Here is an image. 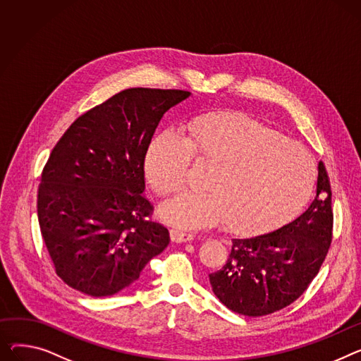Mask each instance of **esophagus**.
Masks as SVG:
<instances>
[{
    "label": "esophagus",
    "mask_w": 361,
    "mask_h": 361,
    "mask_svg": "<svg viewBox=\"0 0 361 361\" xmlns=\"http://www.w3.org/2000/svg\"><path fill=\"white\" fill-rule=\"evenodd\" d=\"M195 238L193 233H188V232H184V231H180V229H171V239L174 243H187V241H191V239Z\"/></svg>",
    "instance_id": "34e87169"
}]
</instances>
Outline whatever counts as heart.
I'll use <instances>...</instances> for the list:
<instances>
[{"instance_id":"1","label":"heart","mask_w":361,"mask_h":361,"mask_svg":"<svg viewBox=\"0 0 361 361\" xmlns=\"http://www.w3.org/2000/svg\"><path fill=\"white\" fill-rule=\"evenodd\" d=\"M191 159L210 162L203 190H187L161 213L184 228L224 221L239 232L273 228L293 216L315 183V162L300 142L244 113H207L183 137L159 133L147 152L145 173L155 193L171 196L185 184Z\"/></svg>"}]
</instances>
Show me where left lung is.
I'll return each mask as SVG.
<instances>
[{
  "label": "left lung",
  "instance_id": "left-lung-1",
  "mask_svg": "<svg viewBox=\"0 0 361 361\" xmlns=\"http://www.w3.org/2000/svg\"><path fill=\"white\" fill-rule=\"evenodd\" d=\"M331 196L329 177L319 161L314 202L277 231L232 239L226 264L209 274L213 293L245 317L273 314L300 298L319 273L331 245Z\"/></svg>",
  "mask_w": 361,
  "mask_h": 361
}]
</instances>
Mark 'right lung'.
<instances>
[{
    "label": "right lung",
    "mask_w": 361,
    "mask_h": 361,
    "mask_svg": "<svg viewBox=\"0 0 361 361\" xmlns=\"http://www.w3.org/2000/svg\"><path fill=\"white\" fill-rule=\"evenodd\" d=\"M187 97L184 90H123L80 116L52 149L37 218L55 271L72 289L111 296L170 244L143 195L145 157L165 111Z\"/></svg>",
    "instance_id": "obj_1"
}]
</instances>
